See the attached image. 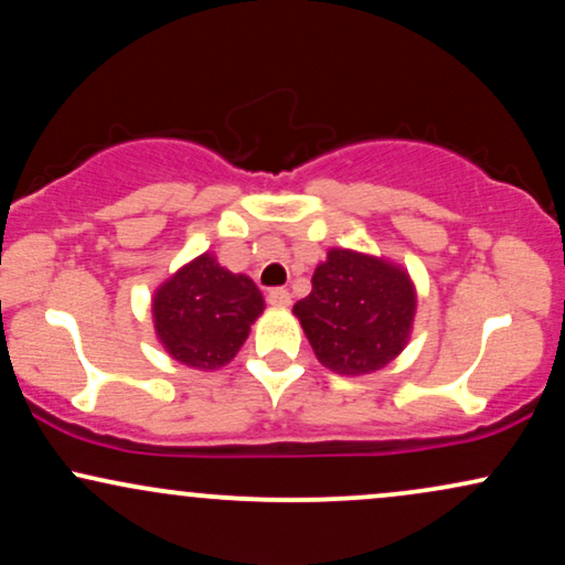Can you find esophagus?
Instances as JSON below:
<instances>
[{
    "label": "esophagus",
    "instance_id": "1",
    "mask_svg": "<svg viewBox=\"0 0 565 565\" xmlns=\"http://www.w3.org/2000/svg\"><path fill=\"white\" fill-rule=\"evenodd\" d=\"M268 302L274 305V308H289L291 295L287 289H270L268 291Z\"/></svg>",
    "mask_w": 565,
    "mask_h": 565
}]
</instances>
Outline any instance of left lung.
Returning a JSON list of instances; mask_svg holds the SVG:
<instances>
[{
  "instance_id": "obj_1",
  "label": "left lung",
  "mask_w": 565,
  "mask_h": 565,
  "mask_svg": "<svg viewBox=\"0 0 565 565\" xmlns=\"http://www.w3.org/2000/svg\"><path fill=\"white\" fill-rule=\"evenodd\" d=\"M291 313L329 372L364 377L404 353L417 316V287L404 265L332 246L316 265L313 291Z\"/></svg>"
}]
</instances>
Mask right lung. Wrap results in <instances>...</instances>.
Here are the masks:
<instances>
[{
  "mask_svg": "<svg viewBox=\"0 0 565 565\" xmlns=\"http://www.w3.org/2000/svg\"><path fill=\"white\" fill-rule=\"evenodd\" d=\"M263 310L257 284L223 268L215 252L180 265L151 297L153 332L164 353L199 372L231 364Z\"/></svg>",
  "mask_w": 565,
  "mask_h": 565,
  "instance_id": "1",
  "label": "right lung"
}]
</instances>
